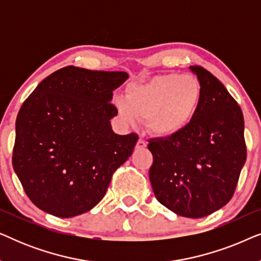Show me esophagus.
<instances>
[{
  "label": "esophagus",
  "mask_w": 261,
  "mask_h": 261,
  "mask_svg": "<svg viewBox=\"0 0 261 261\" xmlns=\"http://www.w3.org/2000/svg\"><path fill=\"white\" fill-rule=\"evenodd\" d=\"M146 146H147V144H146V141L144 140V139H139L137 145H135V148H137V149H144V148H146Z\"/></svg>",
  "instance_id": "1"
}]
</instances>
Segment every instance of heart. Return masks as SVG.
<instances>
[{"instance_id": "obj_1", "label": "heart", "mask_w": 261, "mask_h": 261, "mask_svg": "<svg viewBox=\"0 0 261 261\" xmlns=\"http://www.w3.org/2000/svg\"><path fill=\"white\" fill-rule=\"evenodd\" d=\"M202 85L191 74L164 73L129 84L124 98L115 99L121 120L133 126L145 120L154 137L170 139L190 127L202 103Z\"/></svg>"}]
</instances>
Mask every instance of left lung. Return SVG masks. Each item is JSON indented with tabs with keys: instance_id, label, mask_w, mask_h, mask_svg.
Instances as JSON below:
<instances>
[{
	"instance_id": "1",
	"label": "left lung",
	"mask_w": 261,
	"mask_h": 261,
	"mask_svg": "<svg viewBox=\"0 0 261 261\" xmlns=\"http://www.w3.org/2000/svg\"><path fill=\"white\" fill-rule=\"evenodd\" d=\"M202 85L194 122L174 138L151 139L149 169L158 201L177 215L199 219L233 197L246 162L242 110L224 85L202 66H190Z\"/></svg>"
}]
</instances>
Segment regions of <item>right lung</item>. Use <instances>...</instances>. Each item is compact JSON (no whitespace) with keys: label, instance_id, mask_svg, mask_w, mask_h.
Here are the masks:
<instances>
[{"label":"right lung","instance_id":"right-lung-1","mask_svg":"<svg viewBox=\"0 0 261 261\" xmlns=\"http://www.w3.org/2000/svg\"><path fill=\"white\" fill-rule=\"evenodd\" d=\"M122 71L66 66L41 81L15 123L13 167L28 198L57 217L91 210L113 173L133 153L138 135L115 134L113 91Z\"/></svg>","mask_w":261,"mask_h":261}]
</instances>
